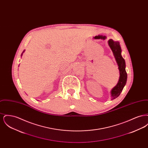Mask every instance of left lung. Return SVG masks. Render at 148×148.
Returning <instances> with one entry per match:
<instances>
[{
	"label": "left lung",
	"mask_w": 148,
	"mask_h": 148,
	"mask_svg": "<svg viewBox=\"0 0 148 148\" xmlns=\"http://www.w3.org/2000/svg\"><path fill=\"white\" fill-rule=\"evenodd\" d=\"M108 45L112 51L115 61L118 66L119 71V79L117 84L110 91L111 99L113 100L118 97L122 92L127 81V73L125 70V61L121 56V49L119 42H115L113 39L108 40Z\"/></svg>",
	"instance_id": "left-lung-1"
}]
</instances>
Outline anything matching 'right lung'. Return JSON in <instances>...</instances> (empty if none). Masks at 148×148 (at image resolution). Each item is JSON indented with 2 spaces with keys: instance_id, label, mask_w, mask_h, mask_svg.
<instances>
[{
  "instance_id": "obj_1",
  "label": "right lung",
  "mask_w": 148,
  "mask_h": 148,
  "mask_svg": "<svg viewBox=\"0 0 148 148\" xmlns=\"http://www.w3.org/2000/svg\"><path fill=\"white\" fill-rule=\"evenodd\" d=\"M24 51H25V50H24V51H23V53H21V56H23V54L24 53Z\"/></svg>"
}]
</instances>
